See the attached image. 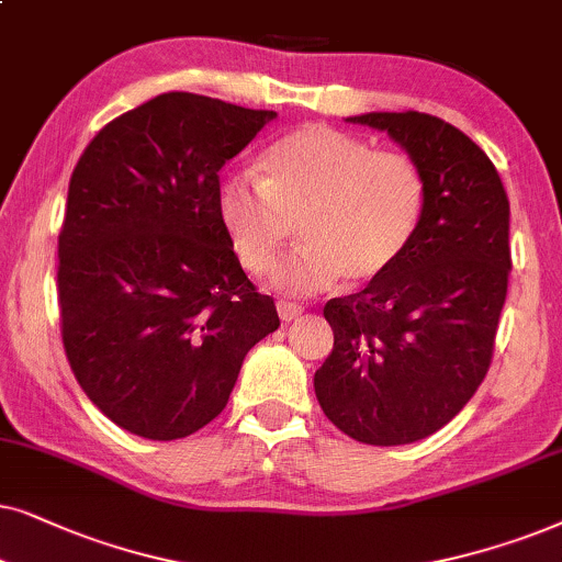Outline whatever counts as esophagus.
Returning a JSON list of instances; mask_svg holds the SVG:
<instances>
[{
    "mask_svg": "<svg viewBox=\"0 0 562 562\" xmlns=\"http://www.w3.org/2000/svg\"><path fill=\"white\" fill-rule=\"evenodd\" d=\"M277 313H280V318L290 324V321H295L297 316L303 313V305L297 303H290V301H277Z\"/></svg>",
    "mask_w": 562,
    "mask_h": 562,
    "instance_id": "1",
    "label": "esophagus"
}]
</instances>
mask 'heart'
Instances as JSON below:
<instances>
[{"label":"heart","instance_id":"b5f03b06","mask_svg":"<svg viewBox=\"0 0 562 562\" xmlns=\"http://www.w3.org/2000/svg\"><path fill=\"white\" fill-rule=\"evenodd\" d=\"M261 175H231L218 187V215L241 265L267 272L295 223L305 241L272 269L274 288L311 295L344 274L351 285L378 280L414 241L426 182L406 154L328 125H303L261 159Z\"/></svg>","mask_w":562,"mask_h":562}]
</instances>
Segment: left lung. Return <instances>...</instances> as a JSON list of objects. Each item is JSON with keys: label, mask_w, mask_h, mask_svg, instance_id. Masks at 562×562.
I'll use <instances>...</instances> for the list:
<instances>
[{"label": "left lung", "mask_w": 562, "mask_h": 562, "mask_svg": "<svg viewBox=\"0 0 562 562\" xmlns=\"http://www.w3.org/2000/svg\"><path fill=\"white\" fill-rule=\"evenodd\" d=\"M422 169L424 218L406 254L324 316L334 349L313 375L336 429L364 445H411L460 414L483 383L506 301L508 198L465 133L426 112H364Z\"/></svg>", "instance_id": "left-lung-1"}]
</instances>
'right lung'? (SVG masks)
Instances as JSON below:
<instances>
[{
  "label": "right lung",
  "mask_w": 562,
  "mask_h": 562,
  "mask_svg": "<svg viewBox=\"0 0 562 562\" xmlns=\"http://www.w3.org/2000/svg\"><path fill=\"white\" fill-rule=\"evenodd\" d=\"M274 117L167 92L104 125L74 167L58 236L64 349L120 429L156 442L203 429L280 326L218 215V171Z\"/></svg>",
  "instance_id": "1"
}]
</instances>
